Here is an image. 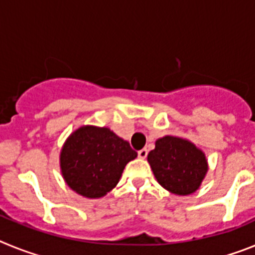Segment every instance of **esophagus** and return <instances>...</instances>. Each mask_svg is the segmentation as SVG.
<instances>
[{
	"mask_svg": "<svg viewBox=\"0 0 255 255\" xmlns=\"http://www.w3.org/2000/svg\"><path fill=\"white\" fill-rule=\"evenodd\" d=\"M147 155H148V149H147V148H144V149H140L138 152V157H139V158H141V159L147 158Z\"/></svg>",
	"mask_w": 255,
	"mask_h": 255,
	"instance_id": "1",
	"label": "esophagus"
}]
</instances>
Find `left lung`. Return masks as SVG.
Listing matches in <instances>:
<instances>
[{"label":"left lung","instance_id":"obj_1","mask_svg":"<svg viewBox=\"0 0 255 255\" xmlns=\"http://www.w3.org/2000/svg\"><path fill=\"white\" fill-rule=\"evenodd\" d=\"M148 162L157 181L173 194L188 195L199 188L206 176V155L194 144L175 136L155 141Z\"/></svg>","mask_w":255,"mask_h":255}]
</instances>
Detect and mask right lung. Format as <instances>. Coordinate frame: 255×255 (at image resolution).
Masks as SVG:
<instances>
[{
    "label": "right lung",
    "instance_id": "1",
    "mask_svg": "<svg viewBox=\"0 0 255 255\" xmlns=\"http://www.w3.org/2000/svg\"><path fill=\"white\" fill-rule=\"evenodd\" d=\"M136 155L128 141L107 128L83 126L62 148L61 171L78 194L101 198L117 185L126 163Z\"/></svg>",
    "mask_w": 255,
    "mask_h": 255
}]
</instances>
